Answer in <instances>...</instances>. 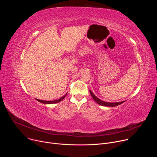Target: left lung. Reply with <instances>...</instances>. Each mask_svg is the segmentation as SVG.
I'll return each mask as SVG.
<instances>
[{
	"label": "left lung",
	"instance_id": "left-lung-1",
	"mask_svg": "<svg viewBox=\"0 0 157 157\" xmlns=\"http://www.w3.org/2000/svg\"><path fill=\"white\" fill-rule=\"evenodd\" d=\"M89 92H90V94L92 96V98H93V99L99 105H103V106H107V107H115L117 105H119L122 103H124L125 101H122V102H104L101 101V99H99V98H98L93 93L91 90H89Z\"/></svg>",
	"mask_w": 157,
	"mask_h": 157
}]
</instances>
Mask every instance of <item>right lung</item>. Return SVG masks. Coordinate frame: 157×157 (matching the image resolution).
Returning a JSON list of instances; mask_svg holds the SVG:
<instances>
[{
    "label": "right lung",
    "mask_w": 157,
    "mask_h": 157,
    "mask_svg": "<svg viewBox=\"0 0 157 157\" xmlns=\"http://www.w3.org/2000/svg\"><path fill=\"white\" fill-rule=\"evenodd\" d=\"M66 94H67V93L66 94V95H64V96H63L62 98H61L60 99H58V100H55V101H43V100H40V99H36V101H38V102H41V103H43V104H54V103H57V102H60L61 101H62L64 98H65V96H66Z\"/></svg>",
    "instance_id": "1"
}]
</instances>
